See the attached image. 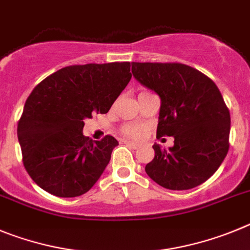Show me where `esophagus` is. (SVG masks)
Masks as SVG:
<instances>
[{"label":"esophagus","instance_id":"34e87169","mask_svg":"<svg viewBox=\"0 0 250 250\" xmlns=\"http://www.w3.org/2000/svg\"><path fill=\"white\" fill-rule=\"evenodd\" d=\"M125 143L127 146H129V147L134 148V149H137V148L139 147V145H137V143H134V142H130V141H125Z\"/></svg>","mask_w":250,"mask_h":250}]
</instances>
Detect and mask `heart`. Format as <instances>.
I'll use <instances>...</instances> for the list:
<instances>
[{"instance_id": "obj_1", "label": "heart", "mask_w": 250, "mask_h": 250, "mask_svg": "<svg viewBox=\"0 0 250 250\" xmlns=\"http://www.w3.org/2000/svg\"><path fill=\"white\" fill-rule=\"evenodd\" d=\"M142 93H146V92H142ZM123 132H125V133L129 137H138L139 136V130L137 129V128L132 127V125H127V127L123 129Z\"/></svg>"}]
</instances>
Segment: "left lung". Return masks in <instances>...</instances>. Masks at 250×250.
<instances>
[{"mask_svg": "<svg viewBox=\"0 0 250 250\" xmlns=\"http://www.w3.org/2000/svg\"><path fill=\"white\" fill-rule=\"evenodd\" d=\"M132 73L161 98L157 137L174 138L168 149L154 143V158L146 173L172 190L204 183L229 149L230 114L215 83L182 63L132 62Z\"/></svg>", "mask_w": 250, "mask_h": 250, "instance_id": "8db88e82", "label": "left lung"}]
</instances>
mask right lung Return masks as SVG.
Wrapping results in <instances>:
<instances>
[{
  "mask_svg": "<svg viewBox=\"0 0 250 250\" xmlns=\"http://www.w3.org/2000/svg\"><path fill=\"white\" fill-rule=\"evenodd\" d=\"M129 62L69 66L35 87L17 127L23 166L38 187L72 198L100 179L118 142L83 136L84 120L107 113L130 81Z\"/></svg>",
  "mask_w": 250,
  "mask_h": 250,
  "instance_id": "add662e5",
  "label": "right lung"
}]
</instances>
